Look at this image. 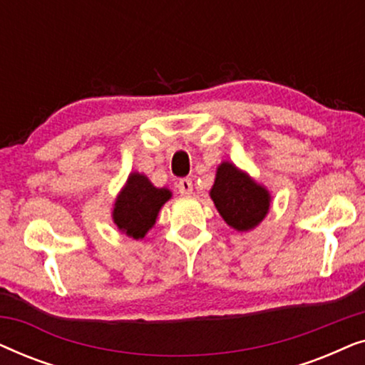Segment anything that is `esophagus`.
I'll return each instance as SVG.
<instances>
[{"instance_id":"esophagus-1","label":"esophagus","mask_w":365,"mask_h":365,"mask_svg":"<svg viewBox=\"0 0 365 365\" xmlns=\"http://www.w3.org/2000/svg\"><path fill=\"white\" fill-rule=\"evenodd\" d=\"M178 189H179V192L182 194V196H189V194H192V181L189 178L179 179Z\"/></svg>"}]
</instances>
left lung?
<instances>
[{
	"mask_svg": "<svg viewBox=\"0 0 365 365\" xmlns=\"http://www.w3.org/2000/svg\"><path fill=\"white\" fill-rule=\"evenodd\" d=\"M217 212L229 227L247 232L261 224L271 209V192L231 161H222L209 191Z\"/></svg>",
	"mask_w": 365,
	"mask_h": 365,
	"instance_id": "1",
	"label": "left lung"
}]
</instances>
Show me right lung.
<instances>
[{"label":"right lung","instance_id":"obj_1","mask_svg":"<svg viewBox=\"0 0 365 365\" xmlns=\"http://www.w3.org/2000/svg\"><path fill=\"white\" fill-rule=\"evenodd\" d=\"M173 197L168 187H156L146 174L131 173L113 204V222L126 236L143 239L156 224L161 207Z\"/></svg>","mask_w":365,"mask_h":365}]
</instances>
